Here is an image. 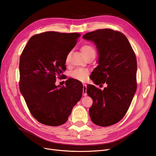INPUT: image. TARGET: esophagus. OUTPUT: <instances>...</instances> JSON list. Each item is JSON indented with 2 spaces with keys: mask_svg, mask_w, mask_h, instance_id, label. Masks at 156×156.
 Masks as SVG:
<instances>
[{
  "mask_svg": "<svg viewBox=\"0 0 156 156\" xmlns=\"http://www.w3.org/2000/svg\"><path fill=\"white\" fill-rule=\"evenodd\" d=\"M87 84H83V94L84 96H86L87 95Z\"/></svg>",
  "mask_w": 156,
  "mask_h": 156,
  "instance_id": "1",
  "label": "esophagus"
}]
</instances>
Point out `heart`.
Returning <instances> with one entry per match:
<instances>
[{
  "label": "heart",
  "mask_w": 156,
  "mask_h": 156,
  "mask_svg": "<svg viewBox=\"0 0 156 156\" xmlns=\"http://www.w3.org/2000/svg\"><path fill=\"white\" fill-rule=\"evenodd\" d=\"M81 50L84 57H86V56L92 53H95V50H94L93 47L90 45L86 44V45H83ZM68 57H67L66 60H68ZM88 74V72L87 69L77 68L73 71L72 73H71V76H72L73 79L78 80V81H86V79H87Z\"/></svg>",
  "instance_id": "b5f03b06"
}]
</instances>
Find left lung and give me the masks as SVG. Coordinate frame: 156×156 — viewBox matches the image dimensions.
<instances>
[{
    "label": "left lung",
    "mask_w": 156,
    "mask_h": 156,
    "mask_svg": "<svg viewBox=\"0 0 156 156\" xmlns=\"http://www.w3.org/2000/svg\"><path fill=\"white\" fill-rule=\"evenodd\" d=\"M83 38L94 42L98 51V65L91 79L97 85L107 84L103 90L92 84L87 86V92L93 100L89 115L96 125L109 126L123 119L135 94L136 56L120 32L100 29L87 33Z\"/></svg>",
    "instance_id": "left-lung-1"
}]
</instances>
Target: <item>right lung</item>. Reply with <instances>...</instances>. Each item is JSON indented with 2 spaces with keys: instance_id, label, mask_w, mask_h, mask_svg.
<instances>
[{
  "instance_id": "add662e5",
  "label": "right lung",
  "mask_w": 156,
  "mask_h": 156,
  "mask_svg": "<svg viewBox=\"0 0 156 156\" xmlns=\"http://www.w3.org/2000/svg\"><path fill=\"white\" fill-rule=\"evenodd\" d=\"M81 36L78 33L45 32L31 37L20 61V88L32 115L51 126L64 124L81 100L83 84L67 80L66 86L55 84L66 69V60Z\"/></svg>"
}]
</instances>
